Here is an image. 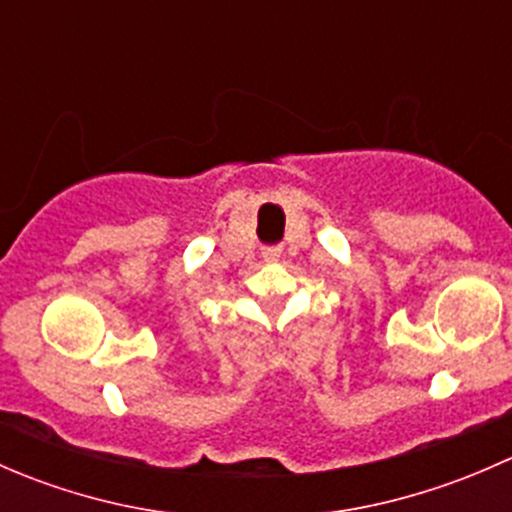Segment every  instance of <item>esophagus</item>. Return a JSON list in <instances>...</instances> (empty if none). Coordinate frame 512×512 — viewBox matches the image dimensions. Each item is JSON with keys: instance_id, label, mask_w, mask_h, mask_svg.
<instances>
[{"instance_id": "34e87169", "label": "esophagus", "mask_w": 512, "mask_h": 512, "mask_svg": "<svg viewBox=\"0 0 512 512\" xmlns=\"http://www.w3.org/2000/svg\"><path fill=\"white\" fill-rule=\"evenodd\" d=\"M282 255V247L277 245H270V247H262V257H265V262H277Z\"/></svg>"}]
</instances>
